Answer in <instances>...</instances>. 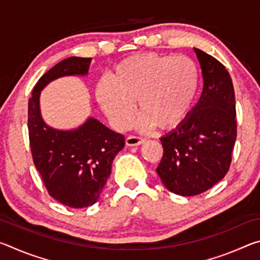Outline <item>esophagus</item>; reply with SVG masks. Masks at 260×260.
<instances>
[{"instance_id":"obj_1","label":"esophagus","mask_w":260,"mask_h":260,"mask_svg":"<svg viewBox=\"0 0 260 260\" xmlns=\"http://www.w3.org/2000/svg\"><path fill=\"white\" fill-rule=\"evenodd\" d=\"M144 142V139L141 138V136H136V135H129L127 136L126 139V144L129 147H136L140 146Z\"/></svg>"}]
</instances>
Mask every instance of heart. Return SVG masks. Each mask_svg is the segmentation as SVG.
Segmentation results:
<instances>
[{"instance_id": "obj_1", "label": "heart", "mask_w": 260, "mask_h": 260, "mask_svg": "<svg viewBox=\"0 0 260 260\" xmlns=\"http://www.w3.org/2000/svg\"><path fill=\"white\" fill-rule=\"evenodd\" d=\"M199 85V69L189 57L144 54L121 60L111 80L99 82L96 96L117 128L132 124L138 101L141 126L172 128L190 111Z\"/></svg>"}]
</instances>
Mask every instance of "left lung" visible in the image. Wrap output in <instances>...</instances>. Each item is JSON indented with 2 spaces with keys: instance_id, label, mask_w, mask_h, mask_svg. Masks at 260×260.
I'll use <instances>...</instances> for the list:
<instances>
[{
  "instance_id": "8db88e82",
  "label": "left lung",
  "mask_w": 260,
  "mask_h": 260,
  "mask_svg": "<svg viewBox=\"0 0 260 260\" xmlns=\"http://www.w3.org/2000/svg\"><path fill=\"white\" fill-rule=\"evenodd\" d=\"M204 86L195 107L178 127L160 138L164 148L156 169L171 192L195 196L219 182L230 170L236 140L235 94L226 68L193 48Z\"/></svg>"
}]
</instances>
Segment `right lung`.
Masks as SVG:
<instances>
[{"label":"right lung","instance_id":"right-lung-1","mask_svg":"<svg viewBox=\"0 0 260 260\" xmlns=\"http://www.w3.org/2000/svg\"><path fill=\"white\" fill-rule=\"evenodd\" d=\"M91 58L69 57L39 79L28 100V136L34 165L49 195L73 209L95 204L111 174L124 135L89 117L76 129L48 126L40 112V94L48 83L67 76H86Z\"/></svg>","mask_w":260,"mask_h":260}]
</instances>
